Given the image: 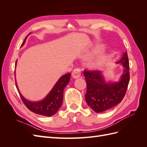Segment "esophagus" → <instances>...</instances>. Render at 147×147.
Masks as SVG:
<instances>
[{"mask_svg": "<svg viewBox=\"0 0 147 147\" xmlns=\"http://www.w3.org/2000/svg\"><path fill=\"white\" fill-rule=\"evenodd\" d=\"M72 77L74 78H78L81 76V70L78 68L75 69L72 72Z\"/></svg>", "mask_w": 147, "mask_h": 147, "instance_id": "obj_1", "label": "esophagus"}]
</instances>
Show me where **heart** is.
Wrapping results in <instances>:
<instances>
[{
    "label": "heart",
    "mask_w": 147,
    "mask_h": 147,
    "mask_svg": "<svg viewBox=\"0 0 147 147\" xmlns=\"http://www.w3.org/2000/svg\"><path fill=\"white\" fill-rule=\"evenodd\" d=\"M104 46L103 45H99L98 47H96L94 50H91V51L89 52L87 56L88 57H93L99 54L104 50ZM105 65V59L104 58H98L96 60L92 61L90 63V65L92 68L94 69H99L103 67Z\"/></svg>",
    "instance_id": "heart-1"
}]
</instances>
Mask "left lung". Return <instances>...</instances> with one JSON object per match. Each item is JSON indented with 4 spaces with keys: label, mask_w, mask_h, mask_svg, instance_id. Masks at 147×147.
<instances>
[{
    "label": "left lung",
    "mask_w": 147,
    "mask_h": 147,
    "mask_svg": "<svg viewBox=\"0 0 147 147\" xmlns=\"http://www.w3.org/2000/svg\"><path fill=\"white\" fill-rule=\"evenodd\" d=\"M117 64H121L124 69L118 82H107L100 70H84L87 84L85 99L88 105L96 113L108 110L116 106L125 96L129 82V64L127 51Z\"/></svg>",
    "instance_id": "8db88e82"
}]
</instances>
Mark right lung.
I'll list each match as a JSON object with an SVG mask.
<instances>
[{
  "label": "right lung",
  "instance_id": "add662e5",
  "mask_svg": "<svg viewBox=\"0 0 147 147\" xmlns=\"http://www.w3.org/2000/svg\"><path fill=\"white\" fill-rule=\"evenodd\" d=\"M29 33L25 38L23 43L21 47L23 46L25 43L26 38L30 34ZM70 77V74H67L61 77L57 82L53 86L52 90L48 93L47 96L43 100L32 102L30 101L23 97L21 94L18 87L17 86L16 82V86L21 96V98L24 102V104L29 110L35 113L43 115L46 117H51L54 115L61 107L63 100V93L65 87L69 83Z\"/></svg>",
  "mask_w": 147,
  "mask_h": 147
}]
</instances>
